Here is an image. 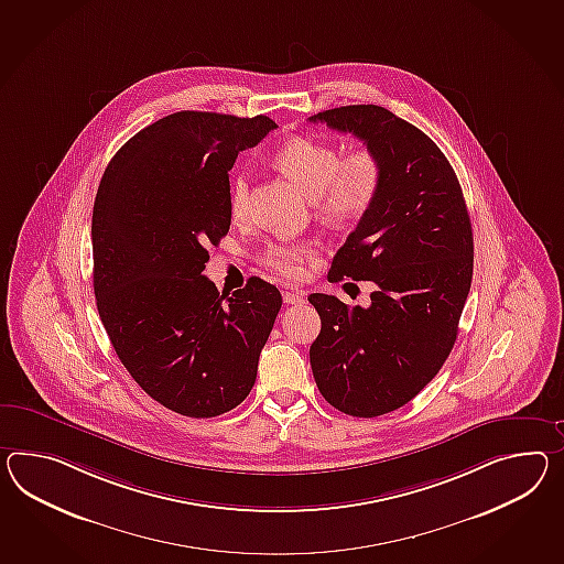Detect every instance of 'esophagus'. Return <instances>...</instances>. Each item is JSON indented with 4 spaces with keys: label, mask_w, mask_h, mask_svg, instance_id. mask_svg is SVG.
I'll return each instance as SVG.
<instances>
[{
    "label": "esophagus",
    "mask_w": 564,
    "mask_h": 564,
    "mask_svg": "<svg viewBox=\"0 0 564 564\" xmlns=\"http://www.w3.org/2000/svg\"><path fill=\"white\" fill-rule=\"evenodd\" d=\"M283 302L288 305H300L305 302V295L302 291H283Z\"/></svg>",
    "instance_id": "34e87169"
}]
</instances>
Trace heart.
<instances>
[{
    "mask_svg": "<svg viewBox=\"0 0 564 564\" xmlns=\"http://www.w3.org/2000/svg\"><path fill=\"white\" fill-rule=\"evenodd\" d=\"M276 165L314 197L317 214L330 224H348L367 216L383 187V163L372 151L360 149L344 156L324 140L297 137L275 154ZM250 173L238 171L230 181L228 209L234 220L247 218ZM316 245L310 240H273L262 250L261 261L281 276L295 279L303 262L314 259Z\"/></svg>",
    "mask_w": 564,
    "mask_h": 564,
    "instance_id": "obj_1",
    "label": "heart"
}]
</instances>
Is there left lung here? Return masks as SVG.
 I'll use <instances>...</instances> for the list:
<instances>
[{"label":"left lung","mask_w":564,"mask_h":564,"mask_svg":"<svg viewBox=\"0 0 564 564\" xmlns=\"http://www.w3.org/2000/svg\"><path fill=\"white\" fill-rule=\"evenodd\" d=\"M310 122L350 132L383 163V187L348 234L328 279L372 281L369 307L307 300L322 319L310 348L317 389L336 410L375 417L412 401L453 350L473 279V230L446 156L381 106H343Z\"/></svg>","instance_id":"1"}]
</instances>
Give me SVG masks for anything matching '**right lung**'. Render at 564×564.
Wrapping results in <instances>:
<instances>
[{
    "label": "right lung",
    "mask_w": 564,
    "mask_h": 564,
    "mask_svg": "<svg viewBox=\"0 0 564 564\" xmlns=\"http://www.w3.org/2000/svg\"><path fill=\"white\" fill-rule=\"evenodd\" d=\"M275 128L267 116L177 111L130 138L99 183L97 312L126 371L171 412L216 417L257 379L281 293L250 276L220 295L204 269L230 230L228 171Z\"/></svg>",
    "instance_id": "obj_1"
}]
</instances>
